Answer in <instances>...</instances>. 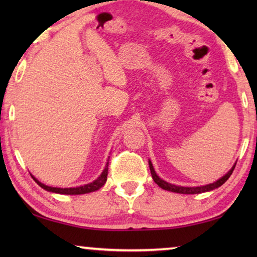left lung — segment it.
<instances>
[{"label": "left lung", "instance_id": "left-lung-1", "mask_svg": "<svg viewBox=\"0 0 257 257\" xmlns=\"http://www.w3.org/2000/svg\"><path fill=\"white\" fill-rule=\"evenodd\" d=\"M149 164H150L151 175H152V178H153V180L155 181V184L164 190L172 191V193H178V194H201V193H206V191H211L213 189L219 188L220 186H222L224 182L229 179V177L231 176L234 167H236V163H234L232 165V168L230 169V170L225 173L223 177H221L219 180L212 182V184H208L205 186H198V187H182V186H176L173 184H170V182H167L165 180L161 179V178L156 175L154 167H153V164H152L151 160H149Z\"/></svg>", "mask_w": 257, "mask_h": 257}]
</instances>
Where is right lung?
<instances>
[{
  "mask_svg": "<svg viewBox=\"0 0 257 257\" xmlns=\"http://www.w3.org/2000/svg\"><path fill=\"white\" fill-rule=\"evenodd\" d=\"M110 159V158H108ZM108 160L105 164V168L102 171L101 175L98 176L97 179H95L94 181L89 182V184H86L84 186H79V187H70V188H59V187H51L42 184V182L36 179L33 175L32 176L35 182H37L38 186H41L43 189H45L47 191H51V193H55V194H62V195H82V194H88V193H93V191L98 190L101 187L104 186L106 180H107V170H108Z\"/></svg>",
  "mask_w": 257,
  "mask_h": 257,
  "instance_id": "add662e5",
  "label": "right lung"
}]
</instances>
